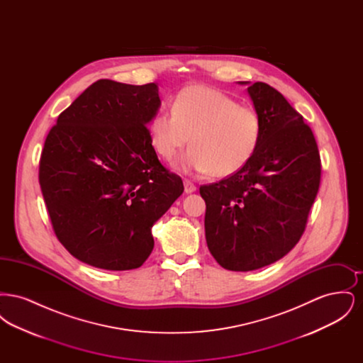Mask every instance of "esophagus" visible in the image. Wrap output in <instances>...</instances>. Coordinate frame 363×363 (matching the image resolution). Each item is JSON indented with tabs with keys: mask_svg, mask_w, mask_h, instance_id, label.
<instances>
[{
	"mask_svg": "<svg viewBox=\"0 0 363 363\" xmlns=\"http://www.w3.org/2000/svg\"><path fill=\"white\" fill-rule=\"evenodd\" d=\"M184 186H185V191L186 193H193V191H196V185L191 182V181H189V179H185L184 181Z\"/></svg>",
	"mask_w": 363,
	"mask_h": 363,
	"instance_id": "obj_1",
	"label": "esophagus"
}]
</instances>
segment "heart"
<instances>
[{
  "label": "heart",
  "mask_w": 363,
  "mask_h": 363,
  "mask_svg": "<svg viewBox=\"0 0 363 363\" xmlns=\"http://www.w3.org/2000/svg\"><path fill=\"white\" fill-rule=\"evenodd\" d=\"M148 133L164 160H173L191 136L193 147L175 163L179 170L230 177L256 154L262 122L253 107L237 104L219 89L193 84L175 95L173 108L156 113Z\"/></svg>",
  "instance_id": "b5f03b06"
}]
</instances>
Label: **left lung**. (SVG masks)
Here are the masks:
<instances>
[{
	"label": "left lung",
	"mask_w": 363,
	"mask_h": 363,
	"mask_svg": "<svg viewBox=\"0 0 363 363\" xmlns=\"http://www.w3.org/2000/svg\"><path fill=\"white\" fill-rule=\"evenodd\" d=\"M247 92L262 122L256 154L240 173L200 186L208 249L237 272L269 265L293 249L321 179L317 143L303 117L274 86L257 82Z\"/></svg>",
	"instance_id": "left-lung-1"
}]
</instances>
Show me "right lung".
<instances>
[{
    "label": "right lung",
    "mask_w": 363,
    "mask_h": 363,
    "mask_svg": "<svg viewBox=\"0 0 363 363\" xmlns=\"http://www.w3.org/2000/svg\"><path fill=\"white\" fill-rule=\"evenodd\" d=\"M155 83L102 79L64 110L45 141L39 184L58 241L88 265L128 271L154 249L151 228L182 194L159 162L147 125Z\"/></svg>",
    "instance_id": "obj_1"
}]
</instances>
